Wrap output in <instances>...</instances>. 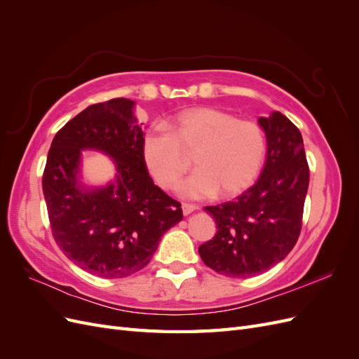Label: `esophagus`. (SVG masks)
Here are the masks:
<instances>
[{"label":"esophagus","mask_w":359,"mask_h":359,"mask_svg":"<svg viewBox=\"0 0 359 359\" xmlns=\"http://www.w3.org/2000/svg\"><path fill=\"white\" fill-rule=\"evenodd\" d=\"M181 208H182V214H184V215H189V214H191L193 211H196V210L199 208V206H198V205H191V203H182Z\"/></svg>","instance_id":"34e87169"}]
</instances>
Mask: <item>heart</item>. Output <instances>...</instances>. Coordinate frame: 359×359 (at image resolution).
Listing matches in <instances>:
<instances>
[{
  "label": "heart",
  "mask_w": 359,
  "mask_h": 359,
  "mask_svg": "<svg viewBox=\"0 0 359 359\" xmlns=\"http://www.w3.org/2000/svg\"><path fill=\"white\" fill-rule=\"evenodd\" d=\"M168 132L151 130L142 140L144 163L151 177L165 190H177L184 182L182 196L198 199L217 193L232 198L247 190L262 170L266 157V135L253 119L215 107H194L166 121Z\"/></svg>",
  "instance_id": "b5f03b06"
}]
</instances>
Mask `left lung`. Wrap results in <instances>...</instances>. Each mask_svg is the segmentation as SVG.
<instances>
[{"instance_id":"obj_1","label":"left lung","mask_w":359,"mask_h":359,"mask_svg":"<svg viewBox=\"0 0 359 359\" xmlns=\"http://www.w3.org/2000/svg\"><path fill=\"white\" fill-rule=\"evenodd\" d=\"M268 156L260 178L235 201L205 206L217 232L199 247L206 266L235 278L262 274L297 244L310 170L298 127L281 112L260 116Z\"/></svg>"}]
</instances>
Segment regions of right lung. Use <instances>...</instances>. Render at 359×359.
<instances>
[{
	"mask_svg": "<svg viewBox=\"0 0 359 359\" xmlns=\"http://www.w3.org/2000/svg\"><path fill=\"white\" fill-rule=\"evenodd\" d=\"M133 104L119 97L72 118L53 137L41 178L53 240L73 264L103 278L128 277L147 266L163 233L182 220L181 203L149 177ZM83 147L116 160L117 178L107 188L79 187Z\"/></svg>",
	"mask_w": 359,
	"mask_h": 359,
	"instance_id": "obj_1",
	"label": "right lung"
}]
</instances>
